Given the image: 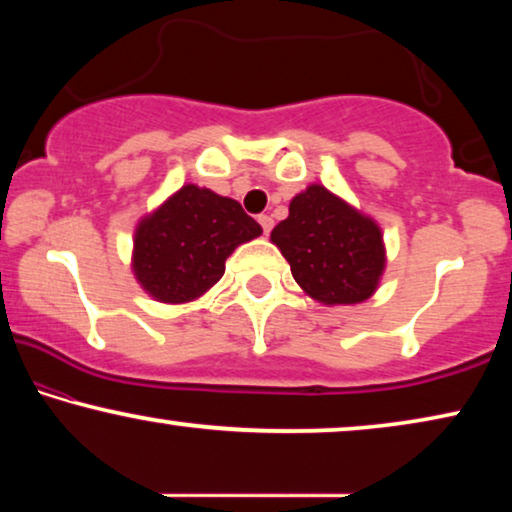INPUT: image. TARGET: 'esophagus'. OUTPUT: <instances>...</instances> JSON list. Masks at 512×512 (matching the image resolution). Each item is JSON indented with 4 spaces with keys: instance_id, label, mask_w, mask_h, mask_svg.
Returning a JSON list of instances; mask_svg holds the SVG:
<instances>
[{
    "instance_id": "1",
    "label": "esophagus",
    "mask_w": 512,
    "mask_h": 512,
    "mask_svg": "<svg viewBox=\"0 0 512 512\" xmlns=\"http://www.w3.org/2000/svg\"><path fill=\"white\" fill-rule=\"evenodd\" d=\"M258 223H261V228H263L265 235H268L270 230H272V226H275V221H272V216H268V214L258 216Z\"/></svg>"
}]
</instances>
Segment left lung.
<instances>
[{
	"instance_id": "left-lung-1",
	"label": "left lung",
	"mask_w": 512,
	"mask_h": 512,
	"mask_svg": "<svg viewBox=\"0 0 512 512\" xmlns=\"http://www.w3.org/2000/svg\"><path fill=\"white\" fill-rule=\"evenodd\" d=\"M307 296L356 305L373 296L384 272L382 230L321 184L307 186L270 235Z\"/></svg>"
}]
</instances>
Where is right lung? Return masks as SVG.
Segmentation results:
<instances>
[{
    "instance_id": "obj_1",
    "label": "right lung",
    "mask_w": 512,
    "mask_h": 512,
    "mask_svg": "<svg viewBox=\"0 0 512 512\" xmlns=\"http://www.w3.org/2000/svg\"><path fill=\"white\" fill-rule=\"evenodd\" d=\"M261 233L237 200L186 184L139 221L132 270L151 298L191 303L223 277L226 258Z\"/></svg>"
}]
</instances>
